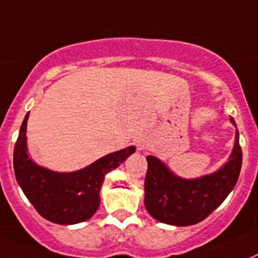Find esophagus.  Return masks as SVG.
Listing matches in <instances>:
<instances>
[{
	"label": "esophagus",
	"instance_id": "34e87169",
	"mask_svg": "<svg viewBox=\"0 0 258 258\" xmlns=\"http://www.w3.org/2000/svg\"><path fill=\"white\" fill-rule=\"evenodd\" d=\"M147 144L148 141L145 139H139L136 141V147H137L139 151H143V149H145V147H147Z\"/></svg>",
	"mask_w": 258,
	"mask_h": 258
}]
</instances>
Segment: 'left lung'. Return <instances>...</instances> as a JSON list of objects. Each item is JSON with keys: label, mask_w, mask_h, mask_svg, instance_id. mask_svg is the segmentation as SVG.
Returning a JSON list of instances; mask_svg holds the SVG:
<instances>
[{"label": "left lung", "mask_w": 258, "mask_h": 258, "mask_svg": "<svg viewBox=\"0 0 258 258\" xmlns=\"http://www.w3.org/2000/svg\"><path fill=\"white\" fill-rule=\"evenodd\" d=\"M230 122L237 127L230 117ZM144 205L159 222L173 226H189L207 218L233 191L242 165L238 131L229 160L214 172L184 179L173 173L156 156H147Z\"/></svg>", "instance_id": "obj_1"}]
</instances>
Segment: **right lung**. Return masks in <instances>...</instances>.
<instances>
[{"instance_id":"add662e5","label":"right lung","mask_w":258,"mask_h":258,"mask_svg":"<svg viewBox=\"0 0 258 258\" xmlns=\"http://www.w3.org/2000/svg\"><path fill=\"white\" fill-rule=\"evenodd\" d=\"M25 115L20 127L13 153V167L17 183L43 218L59 225L85 222L99 207V191L105 175L126 160L135 147L123 148L98 159L85 168L73 172H57L36 164L28 153Z\"/></svg>"}]
</instances>
